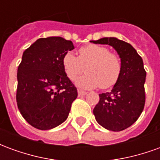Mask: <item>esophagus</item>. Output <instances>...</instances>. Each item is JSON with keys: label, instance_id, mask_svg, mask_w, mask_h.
I'll list each match as a JSON object with an SVG mask.
<instances>
[{"label": "esophagus", "instance_id": "obj_1", "mask_svg": "<svg viewBox=\"0 0 160 160\" xmlns=\"http://www.w3.org/2000/svg\"><path fill=\"white\" fill-rule=\"evenodd\" d=\"M87 92H84V91L81 90H78V95L79 96H85V95H87Z\"/></svg>", "mask_w": 160, "mask_h": 160}]
</instances>
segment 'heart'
I'll use <instances>...</instances> for the list:
<instances>
[{
	"label": "heart",
	"instance_id": "1",
	"mask_svg": "<svg viewBox=\"0 0 160 160\" xmlns=\"http://www.w3.org/2000/svg\"><path fill=\"white\" fill-rule=\"evenodd\" d=\"M63 69L67 76L74 80L87 68V73L76 80V85L85 89L100 87L107 89L118 82L122 72L120 58L109 52L104 46L88 44L79 49V56L66 53L62 58Z\"/></svg>",
	"mask_w": 160,
	"mask_h": 160
}]
</instances>
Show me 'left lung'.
<instances>
[{
    "label": "left lung",
    "mask_w": 160,
    "mask_h": 160,
    "mask_svg": "<svg viewBox=\"0 0 160 160\" xmlns=\"http://www.w3.org/2000/svg\"><path fill=\"white\" fill-rule=\"evenodd\" d=\"M90 42L112 46L122 63L119 80L111 92L99 94V102L93 109L95 119L108 130L126 129L136 122L144 109L147 73L142 58L131 44L117 38H103Z\"/></svg>",
    "instance_id": "obj_1"
}]
</instances>
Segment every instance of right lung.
<instances>
[{
  "instance_id": "add662e5",
  "label": "right lung",
  "mask_w": 160,
  "mask_h": 160,
  "mask_svg": "<svg viewBox=\"0 0 160 160\" xmlns=\"http://www.w3.org/2000/svg\"><path fill=\"white\" fill-rule=\"evenodd\" d=\"M74 49L61 37L39 38L23 53L18 68L16 100L26 122L40 130H48L65 122L76 87L67 76L62 58Z\"/></svg>"
}]
</instances>
